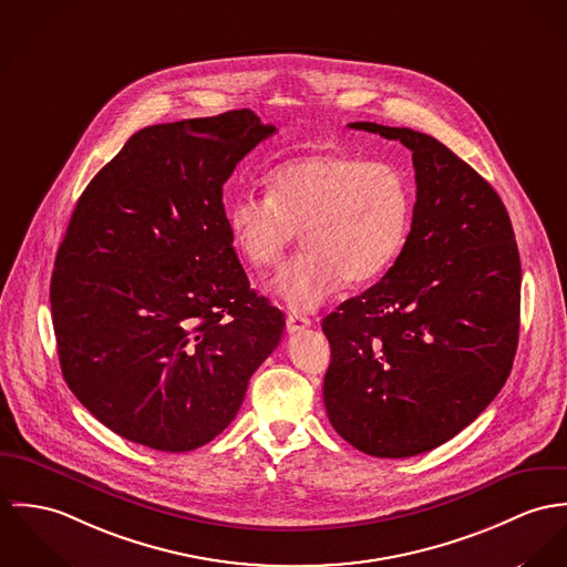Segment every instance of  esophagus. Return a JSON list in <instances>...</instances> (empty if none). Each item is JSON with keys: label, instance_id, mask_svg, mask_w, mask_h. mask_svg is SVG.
Segmentation results:
<instances>
[{"label": "esophagus", "instance_id": "34e87169", "mask_svg": "<svg viewBox=\"0 0 567 567\" xmlns=\"http://www.w3.org/2000/svg\"><path fill=\"white\" fill-rule=\"evenodd\" d=\"M309 326H311L309 317L298 313L287 315V332H300V330H307Z\"/></svg>", "mask_w": 567, "mask_h": 567}]
</instances>
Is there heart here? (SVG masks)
I'll return each mask as SVG.
<instances>
[{
    "mask_svg": "<svg viewBox=\"0 0 567 567\" xmlns=\"http://www.w3.org/2000/svg\"><path fill=\"white\" fill-rule=\"evenodd\" d=\"M415 195L406 174L348 150H315L271 169L267 195L241 193L228 230L260 274L276 269L302 230L307 252L271 289L293 311H313L352 285L378 280L404 250Z\"/></svg>",
    "mask_w": 567,
    "mask_h": 567,
    "instance_id": "b5f03b06",
    "label": "heart"
}]
</instances>
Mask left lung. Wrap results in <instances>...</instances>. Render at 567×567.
Returning <instances> with one entry per match:
<instances>
[{
	"instance_id": "1",
	"label": "left lung",
	"mask_w": 567,
	"mask_h": 567,
	"mask_svg": "<svg viewBox=\"0 0 567 567\" xmlns=\"http://www.w3.org/2000/svg\"><path fill=\"white\" fill-rule=\"evenodd\" d=\"M413 152L409 241L374 287L326 315L332 429L380 458L429 452L470 426L511 374L522 267L492 185L437 138L354 122Z\"/></svg>"
}]
</instances>
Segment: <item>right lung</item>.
<instances>
[{"instance_id":"obj_1","label":"right lung","mask_w":567,"mask_h":567,"mask_svg":"<svg viewBox=\"0 0 567 567\" xmlns=\"http://www.w3.org/2000/svg\"><path fill=\"white\" fill-rule=\"evenodd\" d=\"M274 132L248 109L143 127L73 208L50 285L61 370L124 440L163 452L215 440L282 337L221 202Z\"/></svg>"}]
</instances>
